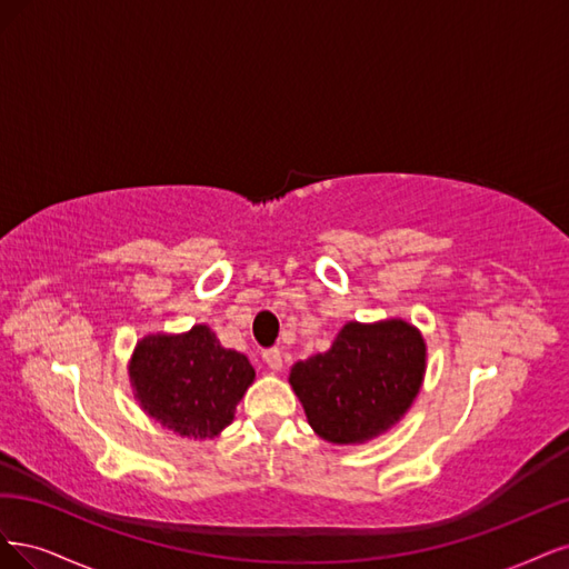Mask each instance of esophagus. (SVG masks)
Instances as JSON below:
<instances>
[{
  "label": "esophagus",
  "mask_w": 569,
  "mask_h": 569,
  "mask_svg": "<svg viewBox=\"0 0 569 569\" xmlns=\"http://www.w3.org/2000/svg\"><path fill=\"white\" fill-rule=\"evenodd\" d=\"M262 359H264V363L269 366L271 371H279L281 366H283V357H281V350H279V347H269V350H264V352H262Z\"/></svg>",
  "instance_id": "obj_1"
}]
</instances>
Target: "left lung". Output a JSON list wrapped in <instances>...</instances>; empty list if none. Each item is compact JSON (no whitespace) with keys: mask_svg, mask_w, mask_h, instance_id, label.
Segmentation results:
<instances>
[{"mask_svg":"<svg viewBox=\"0 0 569 569\" xmlns=\"http://www.w3.org/2000/svg\"><path fill=\"white\" fill-rule=\"evenodd\" d=\"M426 373V342L407 321L347 323L323 355L298 361L290 385L309 426L333 445H355L395 426Z\"/></svg>","mask_w":569,"mask_h":569,"instance_id":"obj_1","label":"left lung"}]
</instances>
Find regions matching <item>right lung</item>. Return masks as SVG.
Instances as JSON below:
<instances>
[{
	"instance_id": "obj_1",
	"label": "right lung",
	"mask_w": 569,
	"mask_h": 569,
	"mask_svg": "<svg viewBox=\"0 0 569 569\" xmlns=\"http://www.w3.org/2000/svg\"><path fill=\"white\" fill-rule=\"evenodd\" d=\"M143 411L181 437H214L254 380L248 357L219 345L208 326L184 336H149L130 366Z\"/></svg>"
}]
</instances>
